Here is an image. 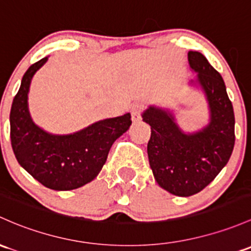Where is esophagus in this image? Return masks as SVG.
I'll return each mask as SVG.
<instances>
[{"label":"esophagus","mask_w":251,"mask_h":251,"mask_svg":"<svg viewBox=\"0 0 251 251\" xmlns=\"http://www.w3.org/2000/svg\"><path fill=\"white\" fill-rule=\"evenodd\" d=\"M142 109H143V105H142L141 103H134L132 107H131V114H132L133 121L141 120Z\"/></svg>","instance_id":"1"}]
</instances>
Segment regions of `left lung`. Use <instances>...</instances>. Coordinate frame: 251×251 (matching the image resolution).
Masks as SVG:
<instances>
[{"mask_svg": "<svg viewBox=\"0 0 251 251\" xmlns=\"http://www.w3.org/2000/svg\"><path fill=\"white\" fill-rule=\"evenodd\" d=\"M188 60L196 78L190 85L200 89L209 110L207 125L185 132L174 110L149 105L142 114L151 136L148 157L155 180L176 196L188 197L203 190L230 160L234 147V113L220 73L199 51Z\"/></svg>", "mask_w": 251, "mask_h": 251, "instance_id": "8db88e82", "label": "left lung"}]
</instances>
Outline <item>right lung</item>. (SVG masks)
Segmentation results:
<instances>
[{"instance_id": "add662e5", "label": "right lung", "mask_w": 251, "mask_h": 251, "mask_svg": "<svg viewBox=\"0 0 251 251\" xmlns=\"http://www.w3.org/2000/svg\"><path fill=\"white\" fill-rule=\"evenodd\" d=\"M48 57L28 67L10 109V142L18 162L46 188L78 189L101 172L113 143L130 128L131 114L96 121L77 132L54 134L33 123L28 91L37 71Z\"/></svg>"}]
</instances>
